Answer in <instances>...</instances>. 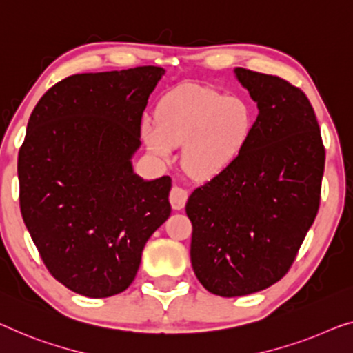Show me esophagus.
<instances>
[{
	"label": "esophagus",
	"mask_w": 353,
	"mask_h": 353,
	"mask_svg": "<svg viewBox=\"0 0 353 353\" xmlns=\"http://www.w3.org/2000/svg\"><path fill=\"white\" fill-rule=\"evenodd\" d=\"M187 198H188V193H187V190H183L182 187L174 185L171 188L170 203H171L172 209H176V210L183 209V206H185V203H187Z\"/></svg>",
	"instance_id": "34e87169"
}]
</instances>
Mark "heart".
<instances>
[{
    "instance_id": "1",
    "label": "heart",
    "mask_w": 353,
    "mask_h": 353,
    "mask_svg": "<svg viewBox=\"0 0 353 353\" xmlns=\"http://www.w3.org/2000/svg\"><path fill=\"white\" fill-rule=\"evenodd\" d=\"M254 122V112L243 98L192 85L163 99L157 125L143 122V138L147 149L159 157L171 155L174 145L183 144V168L193 177L208 181L239 159Z\"/></svg>"
}]
</instances>
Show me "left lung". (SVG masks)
<instances>
[{
    "label": "left lung",
    "mask_w": 353,
    "mask_h": 353,
    "mask_svg": "<svg viewBox=\"0 0 353 353\" xmlns=\"http://www.w3.org/2000/svg\"><path fill=\"white\" fill-rule=\"evenodd\" d=\"M259 115L245 149L194 188L185 212L190 259L208 292L244 296L287 274L320 204L325 147L306 94L277 76L236 68Z\"/></svg>",
    "instance_id": "obj_1"
}]
</instances>
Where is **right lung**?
<instances>
[{"instance_id":"obj_1","label":"right lung","mask_w":353,"mask_h":353,"mask_svg":"<svg viewBox=\"0 0 353 353\" xmlns=\"http://www.w3.org/2000/svg\"><path fill=\"white\" fill-rule=\"evenodd\" d=\"M163 74L138 66L70 76L30 115L17 165L20 212L50 274L83 296L126 290L171 214V177L144 181L131 165Z\"/></svg>"}]
</instances>
